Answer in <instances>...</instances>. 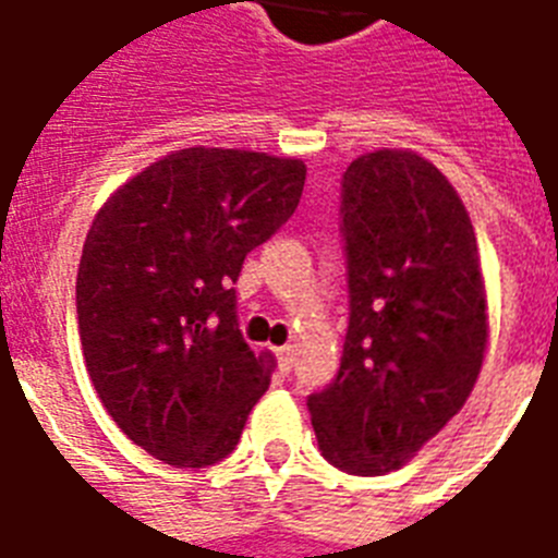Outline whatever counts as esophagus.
I'll return each mask as SVG.
<instances>
[{
  "label": "esophagus",
  "mask_w": 558,
  "mask_h": 558,
  "mask_svg": "<svg viewBox=\"0 0 558 558\" xmlns=\"http://www.w3.org/2000/svg\"><path fill=\"white\" fill-rule=\"evenodd\" d=\"M275 353H278L280 367H283V371H292V362H295V348H292V344H283V348H278Z\"/></svg>",
  "instance_id": "obj_1"
}]
</instances>
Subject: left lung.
I'll return each mask as SVG.
<instances>
[{"label": "left lung", "instance_id": "8db88e82", "mask_svg": "<svg viewBox=\"0 0 558 558\" xmlns=\"http://www.w3.org/2000/svg\"><path fill=\"white\" fill-rule=\"evenodd\" d=\"M339 217L350 324L339 376L306 408L332 466L385 475L475 388L489 330L477 240L449 179L408 150L359 156Z\"/></svg>", "mask_w": 558, "mask_h": 558}]
</instances>
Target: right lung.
I'll return each mask as SVG.
<instances>
[{"instance_id":"add662e5","label":"right lung","mask_w":558,"mask_h":558,"mask_svg":"<svg viewBox=\"0 0 558 558\" xmlns=\"http://www.w3.org/2000/svg\"><path fill=\"white\" fill-rule=\"evenodd\" d=\"M298 159L187 147L118 187L77 269V330L118 428L177 469L234 451L275 359L236 324L234 283L304 191Z\"/></svg>"}]
</instances>
